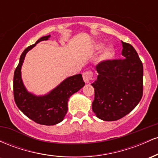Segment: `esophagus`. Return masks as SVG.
I'll return each mask as SVG.
<instances>
[{
    "label": "esophagus",
    "mask_w": 158,
    "mask_h": 158,
    "mask_svg": "<svg viewBox=\"0 0 158 158\" xmlns=\"http://www.w3.org/2000/svg\"><path fill=\"white\" fill-rule=\"evenodd\" d=\"M83 79H84L85 82L88 83L90 82V80H92V78H93V73H92L91 70H87L83 73L82 74Z\"/></svg>",
    "instance_id": "esophagus-1"
}]
</instances>
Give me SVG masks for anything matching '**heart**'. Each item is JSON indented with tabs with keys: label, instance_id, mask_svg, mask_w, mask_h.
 Instances as JSON below:
<instances>
[{
	"label": "heart",
	"instance_id": "heart-1",
	"mask_svg": "<svg viewBox=\"0 0 158 158\" xmlns=\"http://www.w3.org/2000/svg\"><path fill=\"white\" fill-rule=\"evenodd\" d=\"M102 47H103L102 44H98L97 48V49H100L102 48ZM114 54V49L112 48V47H108V48L106 50V51H105L104 56L106 58H107V59H110V58L113 57Z\"/></svg>",
	"mask_w": 158,
	"mask_h": 158
}]
</instances>
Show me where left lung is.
<instances>
[{
	"mask_svg": "<svg viewBox=\"0 0 158 158\" xmlns=\"http://www.w3.org/2000/svg\"><path fill=\"white\" fill-rule=\"evenodd\" d=\"M124 59H108L97 65L99 73L92 83V109L105 121H115L129 114L140 101L143 91V66L133 46L122 41Z\"/></svg>",
	"mask_w": 158,
	"mask_h": 158,
	"instance_id": "left-lung-1",
	"label": "left lung"
}]
</instances>
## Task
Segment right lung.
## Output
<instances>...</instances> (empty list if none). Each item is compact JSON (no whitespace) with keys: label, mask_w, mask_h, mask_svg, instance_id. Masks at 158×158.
Segmentation results:
<instances>
[{"label":"right lung","mask_w":158,"mask_h":158,"mask_svg":"<svg viewBox=\"0 0 158 158\" xmlns=\"http://www.w3.org/2000/svg\"><path fill=\"white\" fill-rule=\"evenodd\" d=\"M50 35L43 36L23 50L13 78L14 99L18 108L28 118L34 122L45 126L59 123L68 112V102L70 96L80 90L85 85L81 74L73 76L63 81L50 94L42 97H36L27 91L21 76V68L25 55L39 41L48 40Z\"/></svg>","instance_id":"right-lung-1"}]
</instances>
